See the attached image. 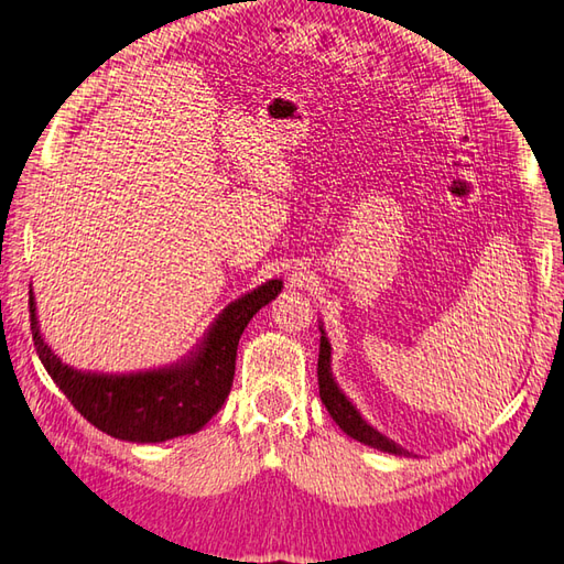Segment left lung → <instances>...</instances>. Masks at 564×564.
I'll return each mask as SVG.
<instances>
[{
  "label": "left lung",
  "mask_w": 564,
  "mask_h": 564,
  "mask_svg": "<svg viewBox=\"0 0 564 564\" xmlns=\"http://www.w3.org/2000/svg\"><path fill=\"white\" fill-rule=\"evenodd\" d=\"M317 383H319V399H323L327 413L333 415V421L341 427V433H347L351 440H357L361 445H369L379 452H389V455H399V457L413 455V452L403 449L399 443H393L391 437H386L371 423H367V417L357 411V405L351 403L347 399V393L339 389V383L333 373V345H329L323 323H319Z\"/></svg>",
  "instance_id": "1"
}]
</instances>
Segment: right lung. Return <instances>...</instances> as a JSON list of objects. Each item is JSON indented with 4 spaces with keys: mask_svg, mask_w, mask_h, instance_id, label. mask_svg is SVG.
I'll list each match as a JSON object with an SVG mask.
<instances>
[{
    "mask_svg": "<svg viewBox=\"0 0 564 564\" xmlns=\"http://www.w3.org/2000/svg\"><path fill=\"white\" fill-rule=\"evenodd\" d=\"M281 289L283 281L271 279L239 295L225 305L185 357L153 369L107 373L65 364L41 335L33 291H29L31 335L48 377L85 421L124 443H165L203 430L225 405L235 379L239 337Z\"/></svg>",
    "mask_w": 564,
    "mask_h": 564,
    "instance_id": "obj_1",
    "label": "right lung"
}]
</instances>
